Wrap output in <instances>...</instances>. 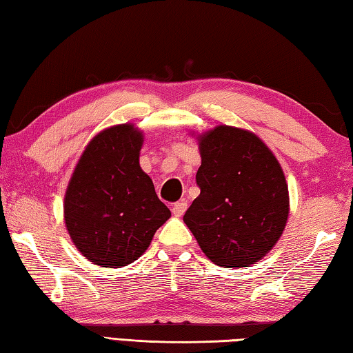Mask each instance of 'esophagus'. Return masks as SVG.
Returning <instances> with one entry per match:
<instances>
[{
	"mask_svg": "<svg viewBox=\"0 0 353 353\" xmlns=\"http://www.w3.org/2000/svg\"><path fill=\"white\" fill-rule=\"evenodd\" d=\"M187 207H188V204H187V201H179V202H176L174 205H172V213H174V216H182V214L185 213V210H187Z\"/></svg>",
	"mask_w": 353,
	"mask_h": 353,
	"instance_id": "34e87169",
	"label": "esophagus"
}]
</instances>
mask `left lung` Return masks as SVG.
Wrapping results in <instances>:
<instances>
[{"mask_svg": "<svg viewBox=\"0 0 353 353\" xmlns=\"http://www.w3.org/2000/svg\"><path fill=\"white\" fill-rule=\"evenodd\" d=\"M199 146L201 194L185 212V224L214 265H252L285 229L290 201L283 171L248 130L218 126L201 137Z\"/></svg>", "mask_w": 353, "mask_h": 353, "instance_id": "left-lung-1", "label": "left lung"}]
</instances>
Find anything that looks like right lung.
Listing matches in <instances>:
<instances>
[{"mask_svg": "<svg viewBox=\"0 0 353 353\" xmlns=\"http://www.w3.org/2000/svg\"><path fill=\"white\" fill-rule=\"evenodd\" d=\"M143 135L132 124L88 143L65 194V224L76 248L103 268L126 266L171 216L139 163Z\"/></svg>", "mask_w": 353, "mask_h": 353, "instance_id": "right-lung-1", "label": "right lung"}]
</instances>
